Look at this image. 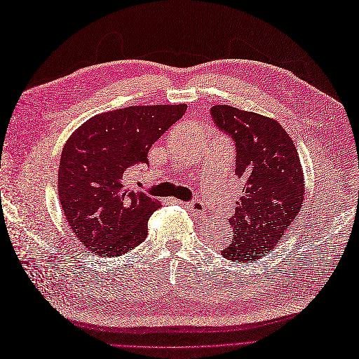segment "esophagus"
Here are the masks:
<instances>
[{"mask_svg":"<svg viewBox=\"0 0 359 359\" xmlns=\"http://www.w3.org/2000/svg\"><path fill=\"white\" fill-rule=\"evenodd\" d=\"M177 202H179V204H182L180 201H177ZM184 205L188 207V210H189V211H192V212H195V214H201V212H204V211H205V205L202 204V202H201L199 199H194V201L186 202Z\"/></svg>","mask_w":359,"mask_h":359,"instance_id":"obj_1","label":"esophagus"}]
</instances>
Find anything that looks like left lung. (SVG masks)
Masks as SVG:
<instances>
[{
  "label": "left lung",
  "mask_w": 359,
  "mask_h": 359,
  "mask_svg": "<svg viewBox=\"0 0 359 359\" xmlns=\"http://www.w3.org/2000/svg\"><path fill=\"white\" fill-rule=\"evenodd\" d=\"M210 114L215 128L235 142V173L245 183L229 222L233 239L222 255L254 261L271 252L301 210L305 184L299 154L273 118L230 105H214Z\"/></svg>",
  "instance_id": "obj_1"
}]
</instances>
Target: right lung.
<instances>
[{"mask_svg": "<svg viewBox=\"0 0 359 359\" xmlns=\"http://www.w3.org/2000/svg\"><path fill=\"white\" fill-rule=\"evenodd\" d=\"M186 108H120L89 118L70 136L60 158L58 196L73 233L89 251L120 257L145 241L158 201L128 191L123 176L139 163L149 164L151 147Z\"/></svg>", "mask_w": 359, "mask_h": 359, "instance_id": "obj_1", "label": "right lung"}]
</instances>
